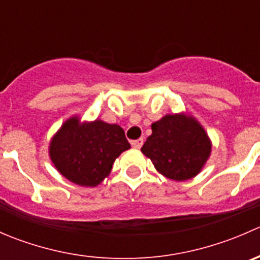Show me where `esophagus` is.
<instances>
[{
    "label": "esophagus",
    "instance_id": "esophagus-1",
    "mask_svg": "<svg viewBox=\"0 0 260 260\" xmlns=\"http://www.w3.org/2000/svg\"><path fill=\"white\" fill-rule=\"evenodd\" d=\"M142 145H143V138H138V140L132 141V146L135 147V148L140 149L141 147H142Z\"/></svg>",
    "mask_w": 260,
    "mask_h": 260
}]
</instances>
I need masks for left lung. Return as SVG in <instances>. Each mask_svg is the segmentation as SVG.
<instances>
[{"label":"left lung","mask_w":260,"mask_h":260,"mask_svg":"<svg viewBox=\"0 0 260 260\" xmlns=\"http://www.w3.org/2000/svg\"><path fill=\"white\" fill-rule=\"evenodd\" d=\"M152 135L141 151L154 169L174 181H186L201 172L211 154L205 128L187 113L166 114L152 123Z\"/></svg>","instance_id":"obj_1"}]
</instances>
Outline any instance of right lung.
<instances>
[{"label":"right lung","instance_id":"add662e5","mask_svg":"<svg viewBox=\"0 0 260 260\" xmlns=\"http://www.w3.org/2000/svg\"><path fill=\"white\" fill-rule=\"evenodd\" d=\"M131 148L120 125L102 119L68 118L51 137L49 156L55 169L73 183L95 187L109 176L115 159Z\"/></svg>","mask_w":260,"mask_h":260}]
</instances>
